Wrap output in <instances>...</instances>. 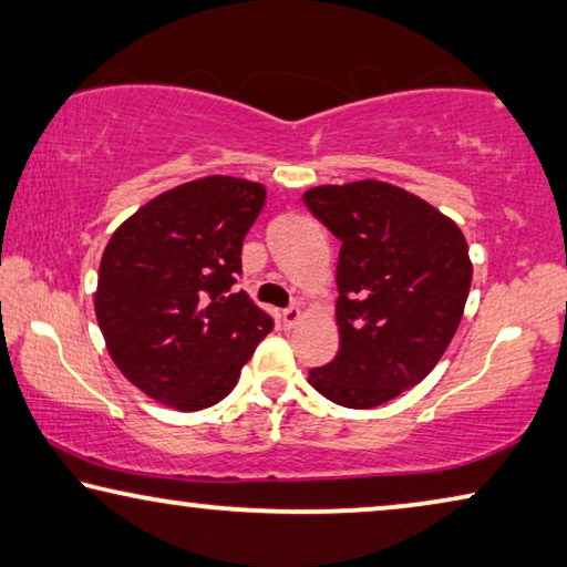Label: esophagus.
Masks as SVG:
<instances>
[{"instance_id":"34e87169","label":"esophagus","mask_w":567,"mask_h":567,"mask_svg":"<svg viewBox=\"0 0 567 567\" xmlns=\"http://www.w3.org/2000/svg\"><path fill=\"white\" fill-rule=\"evenodd\" d=\"M281 319H284L286 327H293L301 319V307H297V303H293V307H286L281 311Z\"/></svg>"}]
</instances>
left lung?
I'll return each instance as SVG.
<instances>
[{
	"label": "left lung",
	"instance_id": "obj_1",
	"mask_svg": "<svg viewBox=\"0 0 567 567\" xmlns=\"http://www.w3.org/2000/svg\"><path fill=\"white\" fill-rule=\"evenodd\" d=\"M311 215L342 243L340 350L309 383L348 409L381 406L437 365L461 324L473 266L453 219L383 182L317 186Z\"/></svg>",
	"mask_w": 567,
	"mask_h": 567
}]
</instances>
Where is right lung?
<instances>
[{
    "label": "right lung",
    "instance_id": "obj_1",
    "mask_svg": "<svg viewBox=\"0 0 567 567\" xmlns=\"http://www.w3.org/2000/svg\"><path fill=\"white\" fill-rule=\"evenodd\" d=\"M266 188L207 176L155 196L106 243L96 322L122 375L178 412L223 401L274 317L235 284Z\"/></svg>",
    "mask_w": 567,
    "mask_h": 567
}]
</instances>
